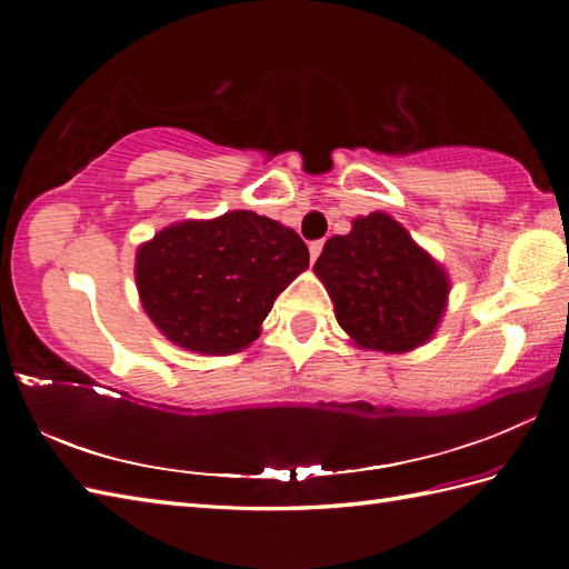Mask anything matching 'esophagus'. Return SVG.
I'll return each instance as SVG.
<instances>
[{"mask_svg":"<svg viewBox=\"0 0 569 569\" xmlns=\"http://www.w3.org/2000/svg\"><path fill=\"white\" fill-rule=\"evenodd\" d=\"M310 261H318V257H320V251H322V239H316V241H310Z\"/></svg>","mask_w":569,"mask_h":569,"instance_id":"esophagus-1","label":"esophagus"}]
</instances>
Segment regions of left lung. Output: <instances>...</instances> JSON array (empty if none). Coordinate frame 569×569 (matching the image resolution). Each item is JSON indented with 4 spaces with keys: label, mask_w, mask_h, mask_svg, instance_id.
I'll use <instances>...</instances> for the list:
<instances>
[{
    "label": "left lung",
    "mask_w": 569,
    "mask_h": 569,
    "mask_svg": "<svg viewBox=\"0 0 569 569\" xmlns=\"http://www.w3.org/2000/svg\"><path fill=\"white\" fill-rule=\"evenodd\" d=\"M316 273L340 328L357 345L381 352L428 342L450 293L440 266L383 212L357 217L352 232L325 241Z\"/></svg>",
    "instance_id": "1"
}]
</instances>
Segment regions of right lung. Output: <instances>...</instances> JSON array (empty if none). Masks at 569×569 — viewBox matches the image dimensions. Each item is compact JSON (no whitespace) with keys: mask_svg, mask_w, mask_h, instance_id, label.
Masks as SVG:
<instances>
[{"mask_svg":"<svg viewBox=\"0 0 569 569\" xmlns=\"http://www.w3.org/2000/svg\"><path fill=\"white\" fill-rule=\"evenodd\" d=\"M293 229L249 210L161 229L137 253L143 310L190 352L229 355L259 337L273 300L308 269Z\"/></svg>","mask_w":569,"mask_h":569,"instance_id":"1","label":"right lung"}]
</instances>
